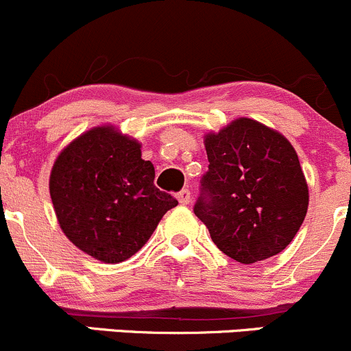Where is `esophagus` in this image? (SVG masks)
Returning a JSON list of instances; mask_svg holds the SVG:
<instances>
[{
	"instance_id": "esophagus-1",
	"label": "esophagus",
	"mask_w": 351,
	"mask_h": 351,
	"mask_svg": "<svg viewBox=\"0 0 351 351\" xmlns=\"http://www.w3.org/2000/svg\"><path fill=\"white\" fill-rule=\"evenodd\" d=\"M177 199H179L180 204H189L191 201V191L189 189H182L177 193Z\"/></svg>"
}]
</instances>
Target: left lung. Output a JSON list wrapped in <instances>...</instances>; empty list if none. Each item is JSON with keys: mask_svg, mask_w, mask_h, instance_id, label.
I'll return each instance as SVG.
<instances>
[{"mask_svg": "<svg viewBox=\"0 0 351 351\" xmlns=\"http://www.w3.org/2000/svg\"><path fill=\"white\" fill-rule=\"evenodd\" d=\"M204 145L209 165L194 215L216 247L247 265L280 254L301 228L309 204L294 147L250 118L211 133Z\"/></svg>", "mask_w": 351, "mask_h": 351, "instance_id": "left-lung-1", "label": "left lung"}]
</instances>
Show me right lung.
Instances as JSON below:
<instances>
[{
  "mask_svg": "<svg viewBox=\"0 0 351 351\" xmlns=\"http://www.w3.org/2000/svg\"><path fill=\"white\" fill-rule=\"evenodd\" d=\"M154 179V164L143 160L140 143L113 126L89 130L60 152L50 174L60 228L75 247L101 262L130 258L177 206Z\"/></svg>",
  "mask_w": 351,
  "mask_h": 351,
  "instance_id": "add662e5",
  "label": "right lung"
}]
</instances>
